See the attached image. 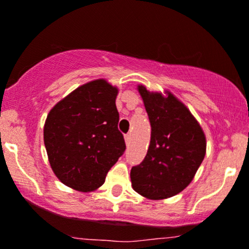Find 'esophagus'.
Instances as JSON below:
<instances>
[{
  "instance_id": "obj_1",
  "label": "esophagus",
  "mask_w": 249,
  "mask_h": 249,
  "mask_svg": "<svg viewBox=\"0 0 249 249\" xmlns=\"http://www.w3.org/2000/svg\"><path fill=\"white\" fill-rule=\"evenodd\" d=\"M130 142H131V133H127V135H125V143H126V145H129Z\"/></svg>"
}]
</instances>
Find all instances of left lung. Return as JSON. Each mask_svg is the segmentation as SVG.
<instances>
[{
	"instance_id": "left-lung-1",
	"label": "left lung",
	"mask_w": 249,
	"mask_h": 249,
	"mask_svg": "<svg viewBox=\"0 0 249 249\" xmlns=\"http://www.w3.org/2000/svg\"><path fill=\"white\" fill-rule=\"evenodd\" d=\"M151 125L148 153L132 167V188L151 200L167 199L184 191L206 153V137L186 105L169 90L150 91L138 85Z\"/></svg>"
}]
</instances>
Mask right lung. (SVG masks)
Returning a JSON list of instances; mask_svg holds the SVG:
<instances>
[{
  "label": "right lung",
  "mask_w": 249,
  "mask_h": 249,
  "mask_svg": "<svg viewBox=\"0 0 249 249\" xmlns=\"http://www.w3.org/2000/svg\"><path fill=\"white\" fill-rule=\"evenodd\" d=\"M119 89L105 78L80 86L46 117L44 143L50 166L65 186L93 192L125 151L118 130Z\"/></svg>",
  "instance_id": "1"
}]
</instances>
